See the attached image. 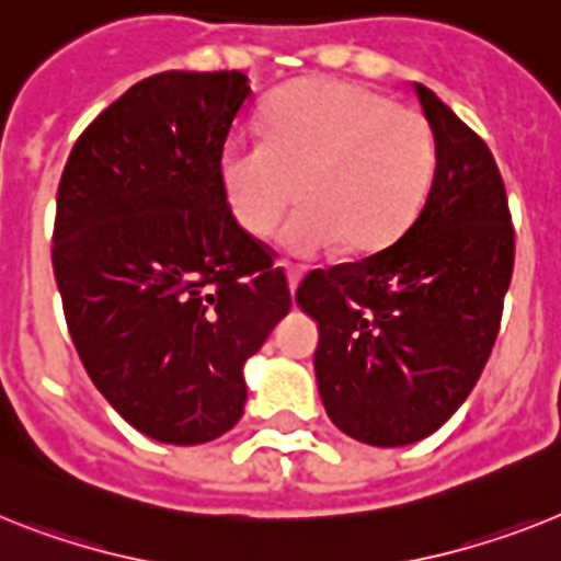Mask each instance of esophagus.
<instances>
[{
  "mask_svg": "<svg viewBox=\"0 0 561 561\" xmlns=\"http://www.w3.org/2000/svg\"><path fill=\"white\" fill-rule=\"evenodd\" d=\"M285 276H288V288H290V294H296V288H299V282H302L305 271H302V267L288 265V267H285Z\"/></svg>",
  "mask_w": 561,
  "mask_h": 561,
  "instance_id": "1",
  "label": "esophagus"
}]
</instances>
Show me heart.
<instances>
[{"label": "heart", "mask_w": 561, "mask_h": 561, "mask_svg": "<svg viewBox=\"0 0 561 561\" xmlns=\"http://www.w3.org/2000/svg\"><path fill=\"white\" fill-rule=\"evenodd\" d=\"M433 159L419 111L365 84L305 79L273 96L265 139L230 136L222 145L219 182L233 219L251 237H267L302 179L308 205L282 230V248L317 256L347 239L353 253H370L416 216Z\"/></svg>", "instance_id": "heart-1"}]
</instances>
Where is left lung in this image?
Segmentation results:
<instances>
[{"instance_id": "1", "label": "left lung", "mask_w": 561, "mask_h": 561, "mask_svg": "<svg viewBox=\"0 0 561 561\" xmlns=\"http://www.w3.org/2000/svg\"><path fill=\"white\" fill-rule=\"evenodd\" d=\"M433 130L431 191L382 251L308 273L296 305L319 324V397L333 425L374 448L439 431L496 342L513 276L507 193L488 145L413 82Z\"/></svg>"}]
</instances>
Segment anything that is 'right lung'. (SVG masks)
Here are the masks:
<instances>
[{"label": "right lung", "instance_id": "1", "mask_svg": "<svg viewBox=\"0 0 561 561\" xmlns=\"http://www.w3.org/2000/svg\"><path fill=\"white\" fill-rule=\"evenodd\" d=\"M251 99L239 70H164L84 128L56 193L54 276L91 382L164 445L242 419V368L288 317L271 251L233 219L219 150Z\"/></svg>", "mask_w": 561, "mask_h": 561}]
</instances>
